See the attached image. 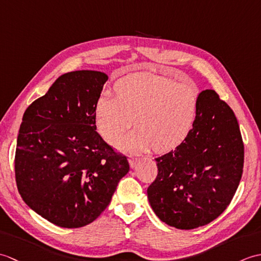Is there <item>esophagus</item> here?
<instances>
[{"instance_id":"34e87169","label":"esophagus","mask_w":261,"mask_h":261,"mask_svg":"<svg viewBox=\"0 0 261 261\" xmlns=\"http://www.w3.org/2000/svg\"><path fill=\"white\" fill-rule=\"evenodd\" d=\"M138 160H139V159H138V158H135V157H131V156H130V158H129V163H130V166H131L132 168H134L135 166L137 165Z\"/></svg>"}]
</instances>
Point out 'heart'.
<instances>
[{"label":"heart","instance_id":"obj_1","mask_svg":"<svg viewBox=\"0 0 261 261\" xmlns=\"http://www.w3.org/2000/svg\"><path fill=\"white\" fill-rule=\"evenodd\" d=\"M115 95L104 93L95 104V124L105 140L114 143L132 126L135 130L120 142L124 151L173 150L184 142L196 123L199 90L194 84L153 73L123 77L114 85Z\"/></svg>","mask_w":261,"mask_h":261}]
</instances>
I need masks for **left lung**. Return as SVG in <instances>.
<instances>
[{
	"instance_id": "left-lung-1",
	"label": "left lung",
	"mask_w": 261,
	"mask_h": 261,
	"mask_svg": "<svg viewBox=\"0 0 261 261\" xmlns=\"http://www.w3.org/2000/svg\"><path fill=\"white\" fill-rule=\"evenodd\" d=\"M245 146L233 111L216 92L199 93L196 123L175 150L158 157L148 199L170 226L208 224L229 206L242 176Z\"/></svg>"
}]
</instances>
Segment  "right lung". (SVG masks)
Listing matches in <instances>:
<instances>
[{
    "mask_svg": "<svg viewBox=\"0 0 261 261\" xmlns=\"http://www.w3.org/2000/svg\"><path fill=\"white\" fill-rule=\"evenodd\" d=\"M108 75L76 70L59 76L22 118L14 158L25 204L62 228L92 223L108 207L127 159L97 134L95 104Z\"/></svg>",
    "mask_w": 261,
    "mask_h": 261,
    "instance_id": "1",
    "label": "right lung"
}]
</instances>
